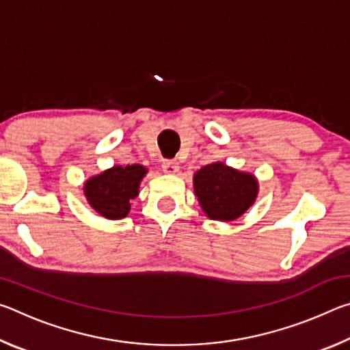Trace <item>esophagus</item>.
I'll return each mask as SVG.
<instances>
[{"label": "esophagus", "instance_id": "34e87169", "mask_svg": "<svg viewBox=\"0 0 350 350\" xmlns=\"http://www.w3.org/2000/svg\"><path fill=\"white\" fill-rule=\"evenodd\" d=\"M162 170L167 174H176L177 171H179V162L174 161V159H167V161H163L162 163Z\"/></svg>", "mask_w": 350, "mask_h": 350}]
</instances>
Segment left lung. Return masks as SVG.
I'll return each instance as SVG.
<instances>
[{"label":"left lung","mask_w":350,"mask_h":350,"mask_svg":"<svg viewBox=\"0 0 350 350\" xmlns=\"http://www.w3.org/2000/svg\"><path fill=\"white\" fill-rule=\"evenodd\" d=\"M194 193L210 219L233 221L253 205L258 182L252 174L215 162L194 174Z\"/></svg>","instance_id":"8db88e82"}]
</instances>
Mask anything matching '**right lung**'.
Listing matches in <instances>:
<instances>
[{
  "instance_id": "right-lung-1",
  "label": "right lung",
  "mask_w": 350,
  "mask_h": 350,
  "mask_svg": "<svg viewBox=\"0 0 350 350\" xmlns=\"http://www.w3.org/2000/svg\"><path fill=\"white\" fill-rule=\"evenodd\" d=\"M146 174L142 165H126L103 171L85 183L88 202L108 219H122L129 213V200L137 198L139 183Z\"/></svg>"
}]
</instances>
